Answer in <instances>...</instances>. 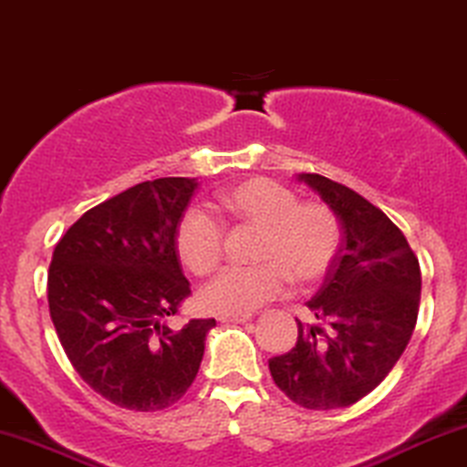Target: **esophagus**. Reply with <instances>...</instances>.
<instances>
[{
  "instance_id": "obj_1",
  "label": "esophagus",
  "mask_w": 467,
  "mask_h": 467,
  "mask_svg": "<svg viewBox=\"0 0 467 467\" xmlns=\"http://www.w3.org/2000/svg\"><path fill=\"white\" fill-rule=\"evenodd\" d=\"M252 316H241V317H222L223 324H245L250 322Z\"/></svg>"
}]
</instances>
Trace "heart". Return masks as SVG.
I'll list each match as a JSON object with an SVG mask.
<instances>
[{"label": "heart", "mask_w": 467, "mask_h": 467, "mask_svg": "<svg viewBox=\"0 0 467 467\" xmlns=\"http://www.w3.org/2000/svg\"><path fill=\"white\" fill-rule=\"evenodd\" d=\"M223 209L263 228L258 258L250 267H226L200 291V306L219 317L252 316L297 283H316L339 250V223L322 204H300L294 191L269 178H252L222 193ZM223 228L209 211L191 206L176 228V252L193 274H206L222 254Z\"/></svg>", "instance_id": "b5f03b06"}]
</instances>
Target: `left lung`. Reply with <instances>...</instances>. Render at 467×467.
<instances>
[{
	"label": "left lung",
	"instance_id": "8db88e82",
	"mask_svg": "<svg viewBox=\"0 0 467 467\" xmlns=\"http://www.w3.org/2000/svg\"><path fill=\"white\" fill-rule=\"evenodd\" d=\"M341 223V244L324 285L306 306L316 324L297 322L287 355L269 358L274 383L313 411L350 407L391 372L418 322L422 276L404 234L357 191L297 173Z\"/></svg>",
	"mask_w": 467,
	"mask_h": 467
}]
</instances>
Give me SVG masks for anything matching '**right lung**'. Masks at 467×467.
<instances>
[{
	"mask_svg": "<svg viewBox=\"0 0 467 467\" xmlns=\"http://www.w3.org/2000/svg\"><path fill=\"white\" fill-rule=\"evenodd\" d=\"M195 189V178L134 184L84 213L49 265V316L71 365L93 391L130 411H159L187 394L215 326L167 324L191 294L176 228Z\"/></svg>",
	"mask_w": 467,
	"mask_h": 467,
	"instance_id": "obj_1",
	"label": "right lung"
}]
</instances>
